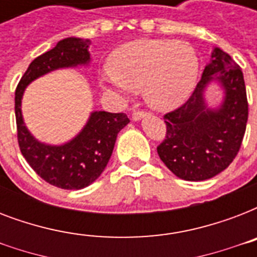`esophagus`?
I'll return each mask as SVG.
<instances>
[{"label": "esophagus", "mask_w": 257, "mask_h": 257, "mask_svg": "<svg viewBox=\"0 0 257 257\" xmlns=\"http://www.w3.org/2000/svg\"><path fill=\"white\" fill-rule=\"evenodd\" d=\"M145 116H147V113L143 112V110H137V112H133L132 118L135 121H140V120H143Z\"/></svg>", "instance_id": "1"}]
</instances>
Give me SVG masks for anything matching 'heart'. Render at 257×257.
<instances>
[{
	"instance_id": "obj_1",
	"label": "heart",
	"mask_w": 257,
	"mask_h": 257,
	"mask_svg": "<svg viewBox=\"0 0 257 257\" xmlns=\"http://www.w3.org/2000/svg\"><path fill=\"white\" fill-rule=\"evenodd\" d=\"M100 77L108 92L129 98L143 89L149 106L171 110L191 96L199 77V58L187 42L137 40L121 46Z\"/></svg>"
}]
</instances>
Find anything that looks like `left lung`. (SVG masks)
I'll list each match as a JSON object with an SVG mask.
<instances>
[{
	"label": "left lung",
	"mask_w": 257,
	"mask_h": 257,
	"mask_svg": "<svg viewBox=\"0 0 257 257\" xmlns=\"http://www.w3.org/2000/svg\"><path fill=\"white\" fill-rule=\"evenodd\" d=\"M213 83L223 92L217 107H209L205 97ZM164 120L167 136L157 153L167 168L187 181L219 175L239 152L247 126V93L240 66L229 54L213 48L195 92Z\"/></svg>",
	"instance_id": "obj_1"
}]
</instances>
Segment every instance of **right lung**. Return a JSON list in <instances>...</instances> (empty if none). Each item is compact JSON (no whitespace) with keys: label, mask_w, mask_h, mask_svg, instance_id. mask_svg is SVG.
<instances>
[{"label":"right lung","mask_w":257,"mask_h":257,"mask_svg":"<svg viewBox=\"0 0 257 257\" xmlns=\"http://www.w3.org/2000/svg\"><path fill=\"white\" fill-rule=\"evenodd\" d=\"M90 40L68 37L49 52L30 62L16 89V121L18 145L22 156L46 183L62 189H82L96 181L112 156L117 135L129 124L125 113L93 110L84 128L64 144H46L37 140L25 125L22 97L30 82L65 68L88 66Z\"/></svg>","instance_id":"add662e5"}]
</instances>
